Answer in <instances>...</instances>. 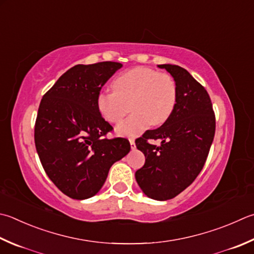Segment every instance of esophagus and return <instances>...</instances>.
Instances as JSON below:
<instances>
[{"label":"esophagus","instance_id":"34e87169","mask_svg":"<svg viewBox=\"0 0 254 254\" xmlns=\"http://www.w3.org/2000/svg\"><path fill=\"white\" fill-rule=\"evenodd\" d=\"M129 142H130V147H131V149H135V148H136V145H135V139H133V138H129Z\"/></svg>","mask_w":254,"mask_h":254}]
</instances>
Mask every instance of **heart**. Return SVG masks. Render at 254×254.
Here are the masks:
<instances>
[{"label":"heart","instance_id":"b5f03b06","mask_svg":"<svg viewBox=\"0 0 254 254\" xmlns=\"http://www.w3.org/2000/svg\"><path fill=\"white\" fill-rule=\"evenodd\" d=\"M114 92H102L97 107L107 122L119 124L117 133L137 136L150 125H162L174 112L178 87L171 75L148 67H135L118 75L113 80ZM131 107L129 108L128 106Z\"/></svg>","mask_w":254,"mask_h":254}]
</instances>
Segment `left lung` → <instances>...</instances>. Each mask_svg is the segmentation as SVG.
I'll use <instances>...</instances> for the list:
<instances>
[{
	"label": "left lung",
	"instance_id": "left-lung-1",
	"mask_svg": "<svg viewBox=\"0 0 254 254\" xmlns=\"http://www.w3.org/2000/svg\"><path fill=\"white\" fill-rule=\"evenodd\" d=\"M158 67L174 77L178 97L162 126L136 139L146 161L135 177L147 197L168 200L183 192L202 170L216 132V116L208 92L188 70L170 64ZM150 139H160L162 145H152Z\"/></svg>",
	"mask_w": 254,
	"mask_h": 254
}]
</instances>
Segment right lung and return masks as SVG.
Listing matches in <instances>:
<instances>
[{
  "mask_svg": "<svg viewBox=\"0 0 254 254\" xmlns=\"http://www.w3.org/2000/svg\"><path fill=\"white\" fill-rule=\"evenodd\" d=\"M117 62L75 65L43 96L35 122L36 151L46 175L71 199L96 194L114 162L130 150L97 107L105 83L122 67Z\"/></svg>",
  "mask_w": 254,
  "mask_h": 254,
  "instance_id": "obj_1",
  "label": "right lung"
}]
</instances>
